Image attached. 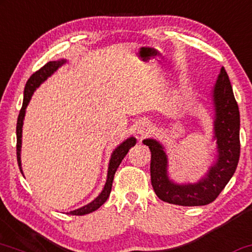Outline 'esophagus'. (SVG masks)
<instances>
[{
  "label": "esophagus",
  "mask_w": 252,
  "mask_h": 252,
  "mask_svg": "<svg viewBox=\"0 0 252 252\" xmlns=\"http://www.w3.org/2000/svg\"><path fill=\"white\" fill-rule=\"evenodd\" d=\"M149 132H150V126H148V124H143V126H141L138 128V133L142 137L145 136V135H148Z\"/></svg>",
  "instance_id": "esophagus-1"
}]
</instances>
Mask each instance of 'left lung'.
Returning <instances> with one entry per match:
<instances>
[{"instance_id":"left-lung-1","label":"left lung","mask_w":252,"mask_h":252,"mask_svg":"<svg viewBox=\"0 0 252 252\" xmlns=\"http://www.w3.org/2000/svg\"><path fill=\"white\" fill-rule=\"evenodd\" d=\"M214 106L216 159L196 183L178 184L168 177V158L163 144L148 138L143 143L151 151V184L165 202L179 206H205L214 201L236 171L240 159V110L225 69L222 67L212 91Z\"/></svg>"}]
</instances>
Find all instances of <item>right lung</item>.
<instances>
[{
    "mask_svg": "<svg viewBox=\"0 0 252 252\" xmlns=\"http://www.w3.org/2000/svg\"><path fill=\"white\" fill-rule=\"evenodd\" d=\"M67 63L66 59H60L57 60V62H49L46 65H44L40 69H38L37 72H34L32 75L30 76L27 85H25L24 88V100H23V106H22V109L20 111V115H18L17 119V126H16V135H17V163L18 166H20V170L23 174V170H22V161H21V149H22V132H23V121L25 117V111H27V107L29 102H30L31 96H32L33 92L39 87V86L43 84L44 81L46 80L49 76H51L55 73L59 67H62L63 63ZM136 144V138L135 137H129L128 139L121 143V144L117 146V148L114 150L113 154L110 156L109 165H108V173H107V180L106 184H104V187L98 195L95 197L93 201H91L87 205H85L81 208L75 209V211L69 212L71 215H85L89 214V213L96 211L97 208H100L101 206L103 205L104 202L107 201V199L109 197L111 186H113V180L114 176H115V172L117 168H119L121 161L123 160V158L126 157L130 148L135 146ZM24 176V174H23Z\"/></svg>",
    "mask_w": 252,
    "mask_h": 252,
    "instance_id": "obj_1",
    "label": "right lung"
}]
</instances>
